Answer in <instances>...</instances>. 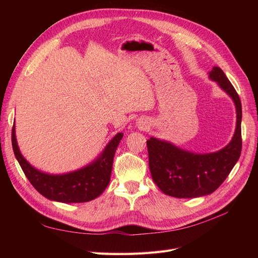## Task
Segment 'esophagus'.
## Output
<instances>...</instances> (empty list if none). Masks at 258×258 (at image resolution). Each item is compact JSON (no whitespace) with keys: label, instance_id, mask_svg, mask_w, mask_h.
<instances>
[{"label":"esophagus","instance_id":"esophagus-1","mask_svg":"<svg viewBox=\"0 0 258 258\" xmlns=\"http://www.w3.org/2000/svg\"><path fill=\"white\" fill-rule=\"evenodd\" d=\"M147 122L146 121H139V128L140 129H146L147 128Z\"/></svg>","mask_w":258,"mask_h":258}]
</instances>
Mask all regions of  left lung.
Listing matches in <instances>:
<instances>
[{
	"instance_id": "left-lung-1",
	"label": "left lung",
	"mask_w": 258,
	"mask_h": 258,
	"mask_svg": "<svg viewBox=\"0 0 258 258\" xmlns=\"http://www.w3.org/2000/svg\"><path fill=\"white\" fill-rule=\"evenodd\" d=\"M209 79L220 86L236 106L237 122L231 141L222 150L197 154L152 137L147 140L148 162L153 181L159 189L175 198H197L215 191L237 163L242 148V107L237 91L223 70L214 67Z\"/></svg>"
}]
</instances>
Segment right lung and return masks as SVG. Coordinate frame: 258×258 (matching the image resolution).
Masks as SVG:
<instances>
[{"label":"right lung","instance_id":"1","mask_svg":"<svg viewBox=\"0 0 258 258\" xmlns=\"http://www.w3.org/2000/svg\"><path fill=\"white\" fill-rule=\"evenodd\" d=\"M122 136V132H118L89 165L63 174L46 173L30 165L19 150L15 123L12 130V144L23 173L38 192L52 201L81 204L99 197L110 183L114 155Z\"/></svg>","mask_w":258,"mask_h":258}]
</instances>
